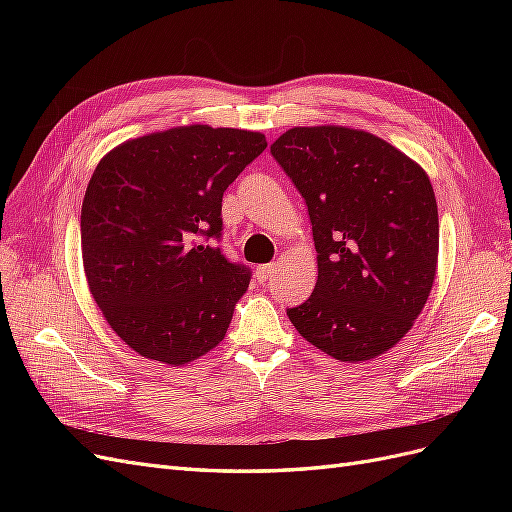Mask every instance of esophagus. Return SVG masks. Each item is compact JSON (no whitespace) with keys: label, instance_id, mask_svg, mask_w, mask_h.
<instances>
[{"label":"esophagus","instance_id":"obj_1","mask_svg":"<svg viewBox=\"0 0 512 512\" xmlns=\"http://www.w3.org/2000/svg\"><path fill=\"white\" fill-rule=\"evenodd\" d=\"M275 271H277V265H260V267L256 269L258 282H267V280H271Z\"/></svg>","mask_w":512,"mask_h":512}]
</instances>
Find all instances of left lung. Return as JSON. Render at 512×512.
Returning a JSON list of instances; mask_svg holds the SVG:
<instances>
[{"label": "left lung", "mask_w": 512, "mask_h": 512, "mask_svg": "<svg viewBox=\"0 0 512 512\" xmlns=\"http://www.w3.org/2000/svg\"><path fill=\"white\" fill-rule=\"evenodd\" d=\"M273 158L305 198L318 280L288 309L309 344L344 363L391 350L423 312L438 269V205L425 170L380 136L290 128Z\"/></svg>", "instance_id": "8db88e82"}]
</instances>
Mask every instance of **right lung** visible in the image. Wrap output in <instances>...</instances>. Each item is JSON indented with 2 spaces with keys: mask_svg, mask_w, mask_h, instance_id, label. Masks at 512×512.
I'll use <instances>...</instances> for the list:
<instances>
[{
  "mask_svg": "<svg viewBox=\"0 0 512 512\" xmlns=\"http://www.w3.org/2000/svg\"><path fill=\"white\" fill-rule=\"evenodd\" d=\"M267 147L260 132L192 123L111 149L89 179L81 250L91 297L134 352L166 365L218 346L250 271L218 245L222 196Z\"/></svg>",
  "mask_w": 512,
  "mask_h": 512,
  "instance_id": "add662e5",
  "label": "right lung"
}]
</instances>
